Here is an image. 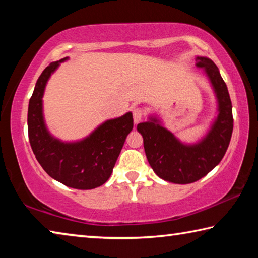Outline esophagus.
<instances>
[{
	"instance_id": "34e87169",
	"label": "esophagus",
	"mask_w": 258,
	"mask_h": 258,
	"mask_svg": "<svg viewBox=\"0 0 258 258\" xmlns=\"http://www.w3.org/2000/svg\"><path fill=\"white\" fill-rule=\"evenodd\" d=\"M133 119H134V123L138 124L139 121H141L143 115H145V109L143 108H140V107H135L133 108Z\"/></svg>"
}]
</instances>
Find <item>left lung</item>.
<instances>
[{"instance_id":"obj_1","label":"left lung","mask_w":258,"mask_h":258,"mask_svg":"<svg viewBox=\"0 0 258 258\" xmlns=\"http://www.w3.org/2000/svg\"><path fill=\"white\" fill-rule=\"evenodd\" d=\"M196 61L197 68L203 69L211 81L218 104V115L206 137L194 145H185L155 117L138 124L151 168L160 178L176 184L198 181L220 164L233 131L232 103L218 68L206 56H197Z\"/></svg>"}]
</instances>
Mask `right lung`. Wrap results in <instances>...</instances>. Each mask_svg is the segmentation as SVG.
Instances as JSON below:
<instances>
[{"mask_svg": "<svg viewBox=\"0 0 258 258\" xmlns=\"http://www.w3.org/2000/svg\"><path fill=\"white\" fill-rule=\"evenodd\" d=\"M67 59L51 62L38 77L28 104V138L37 161L52 178L74 189L90 190L110 177L126 137L133 128V116L127 112L104 121L77 142H62L52 137L44 123L42 99L51 74Z\"/></svg>", "mask_w": 258, "mask_h": 258, "instance_id": "right-lung-1", "label": "right lung"}]
</instances>
